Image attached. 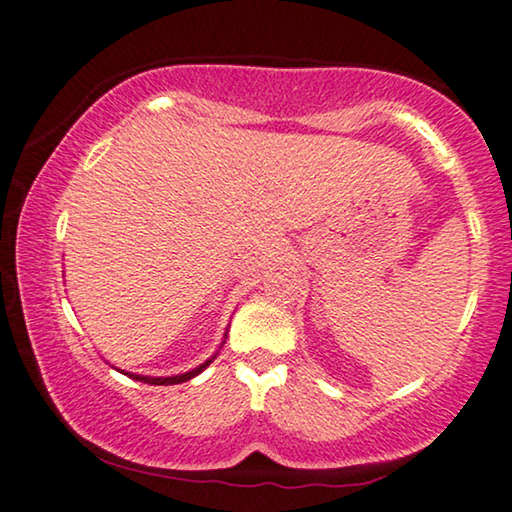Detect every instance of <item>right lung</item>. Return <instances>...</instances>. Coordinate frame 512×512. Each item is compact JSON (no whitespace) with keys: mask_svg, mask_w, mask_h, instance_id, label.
Here are the masks:
<instances>
[{"mask_svg":"<svg viewBox=\"0 0 512 512\" xmlns=\"http://www.w3.org/2000/svg\"><path fill=\"white\" fill-rule=\"evenodd\" d=\"M217 358V355H212L210 360H205L203 365H198L196 369H191V372H184V374H177V376H140V374H129L127 372V376H131V379H136V381H143V383H150V385H175V383H184V381H189V379H194V376H198L203 372V369L210 365V362Z\"/></svg>","mask_w":512,"mask_h":512,"instance_id":"add662e5","label":"right lung"}]
</instances>
